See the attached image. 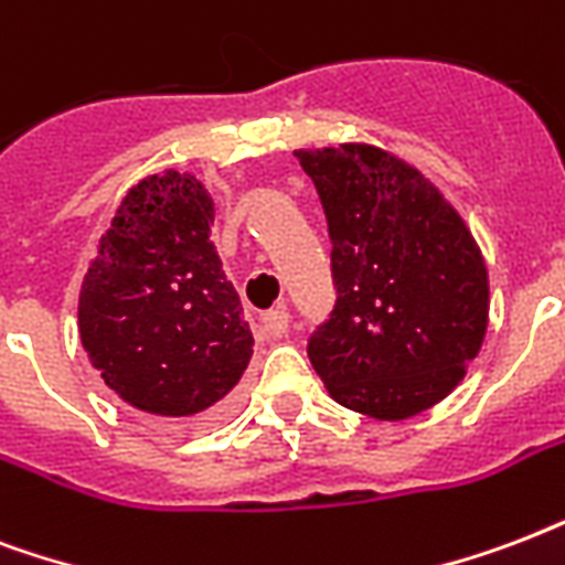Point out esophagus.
<instances>
[{"instance_id": "1", "label": "esophagus", "mask_w": 565, "mask_h": 565, "mask_svg": "<svg viewBox=\"0 0 565 565\" xmlns=\"http://www.w3.org/2000/svg\"><path fill=\"white\" fill-rule=\"evenodd\" d=\"M262 339H268V342H274V339H282L288 330V309L286 306H277V309H270V312L262 315Z\"/></svg>"}]
</instances>
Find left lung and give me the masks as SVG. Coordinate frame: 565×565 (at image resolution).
<instances>
[{"label":"left lung","mask_w":565,"mask_h":565,"mask_svg":"<svg viewBox=\"0 0 565 565\" xmlns=\"http://www.w3.org/2000/svg\"><path fill=\"white\" fill-rule=\"evenodd\" d=\"M332 238L339 288L309 360L335 404L404 422L460 386L489 323V274L460 212L371 143L295 150Z\"/></svg>","instance_id":"8db88e82"}]
</instances>
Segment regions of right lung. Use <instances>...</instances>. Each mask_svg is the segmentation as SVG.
<instances>
[{
    "label": "right lung",
    "mask_w": 565,
    "mask_h": 565,
    "mask_svg": "<svg viewBox=\"0 0 565 565\" xmlns=\"http://www.w3.org/2000/svg\"><path fill=\"white\" fill-rule=\"evenodd\" d=\"M194 173L126 191L78 288V339L105 386L161 422H205L250 365L253 332L212 242Z\"/></svg>",
    "instance_id": "right-lung-1"
}]
</instances>
